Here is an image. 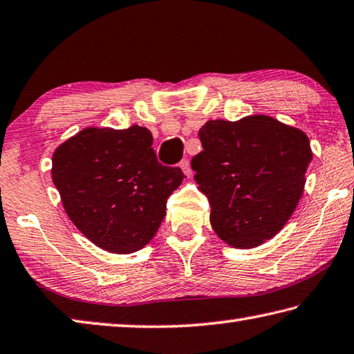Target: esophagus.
<instances>
[{
	"instance_id": "obj_1",
	"label": "esophagus",
	"mask_w": 354,
	"mask_h": 354,
	"mask_svg": "<svg viewBox=\"0 0 354 354\" xmlns=\"http://www.w3.org/2000/svg\"><path fill=\"white\" fill-rule=\"evenodd\" d=\"M179 167H181L185 175H187V176L192 175V167H190V160L189 159H183L181 162H179Z\"/></svg>"
}]
</instances>
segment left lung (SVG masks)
I'll return each instance as SVG.
<instances>
[{
  "mask_svg": "<svg viewBox=\"0 0 354 354\" xmlns=\"http://www.w3.org/2000/svg\"><path fill=\"white\" fill-rule=\"evenodd\" d=\"M199 139L203 151L192 169L216 235L241 249L272 239L304 194L313 159L306 134L269 115H249L205 122Z\"/></svg>",
  "mask_w": 354,
  "mask_h": 354,
  "instance_id": "obj_1",
  "label": "left lung"
}]
</instances>
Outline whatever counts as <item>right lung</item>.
Instances as JSON below:
<instances>
[{"instance_id": "add662e5", "label": "right lung", "mask_w": 354, "mask_h": 354, "mask_svg": "<svg viewBox=\"0 0 354 354\" xmlns=\"http://www.w3.org/2000/svg\"><path fill=\"white\" fill-rule=\"evenodd\" d=\"M145 127L85 128L53 156V181L77 229L114 254L142 249L162 223L167 199L183 183L165 167Z\"/></svg>"}]
</instances>
